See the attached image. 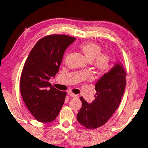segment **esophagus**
Returning a JSON list of instances; mask_svg holds the SVG:
<instances>
[{
    "instance_id": "34e87169",
    "label": "esophagus",
    "mask_w": 148,
    "mask_h": 148,
    "mask_svg": "<svg viewBox=\"0 0 148 148\" xmlns=\"http://www.w3.org/2000/svg\"><path fill=\"white\" fill-rule=\"evenodd\" d=\"M68 95H70V96H71V97L73 98H77L78 96L77 95H75L74 93H73L72 92H68Z\"/></svg>"
}]
</instances>
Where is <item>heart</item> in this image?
<instances>
[{
	"mask_svg": "<svg viewBox=\"0 0 148 148\" xmlns=\"http://www.w3.org/2000/svg\"><path fill=\"white\" fill-rule=\"evenodd\" d=\"M80 49L87 61L92 62L94 68L99 74H104L109 70L110 58L107 53H103L100 45L94 42H84L80 44Z\"/></svg>",
	"mask_w": 148,
	"mask_h": 148,
	"instance_id": "b5f03b06",
	"label": "heart"
}]
</instances>
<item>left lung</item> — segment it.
<instances>
[{
	"mask_svg": "<svg viewBox=\"0 0 148 148\" xmlns=\"http://www.w3.org/2000/svg\"><path fill=\"white\" fill-rule=\"evenodd\" d=\"M126 72L121 64H116L95 84V99L89 104L82 96V106L77 120L87 129H96L107 122L118 108L126 86Z\"/></svg>",
	"mask_w": 148,
	"mask_h": 148,
	"instance_id": "1",
	"label": "left lung"
}]
</instances>
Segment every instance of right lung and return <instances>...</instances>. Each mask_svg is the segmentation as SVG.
I'll use <instances>...</instances> for the list:
<instances>
[{"instance_id": "right-lung-1", "label": "right lung", "mask_w": 148, "mask_h": 148, "mask_svg": "<svg viewBox=\"0 0 148 148\" xmlns=\"http://www.w3.org/2000/svg\"><path fill=\"white\" fill-rule=\"evenodd\" d=\"M75 40L64 34L45 36L36 43L23 66L20 92L38 121H53L64 104L66 92L57 89L49 81L58 72L65 50Z\"/></svg>"}]
</instances>
